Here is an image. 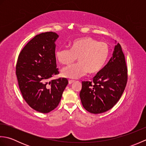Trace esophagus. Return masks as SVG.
Listing matches in <instances>:
<instances>
[{
    "label": "esophagus",
    "mask_w": 146,
    "mask_h": 146,
    "mask_svg": "<svg viewBox=\"0 0 146 146\" xmlns=\"http://www.w3.org/2000/svg\"><path fill=\"white\" fill-rule=\"evenodd\" d=\"M74 82H75V80H68V83H69L70 85H71V83H73Z\"/></svg>",
    "instance_id": "1"
}]
</instances>
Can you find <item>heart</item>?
<instances>
[{
  "label": "heart",
  "mask_w": 146,
  "mask_h": 146,
  "mask_svg": "<svg viewBox=\"0 0 146 146\" xmlns=\"http://www.w3.org/2000/svg\"><path fill=\"white\" fill-rule=\"evenodd\" d=\"M110 49L107 43L99 42L91 37L75 39L71 49L61 48L56 51V57L62 64H70L78 57V63L64 68L62 75L72 79L84 76L88 72H98L104 66L109 56Z\"/></svg>",
  "instance_id": "b5f03b06"
}]
</instances>
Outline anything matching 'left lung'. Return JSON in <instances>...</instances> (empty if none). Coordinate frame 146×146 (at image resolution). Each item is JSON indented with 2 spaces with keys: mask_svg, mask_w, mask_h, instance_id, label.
<instances>
[{
  "mask_svg": "<svg viewBox=\"0 0 146 146\" xmlns=\"http://www.w3.org/2000/svg\"><path fill=\"white\" fill-rule=\"evenodd\" d=\"M127 67L121 46H115L112 57L92 82H82L80 97L83 107L92 113L111 109L123 94L127 82Z\"/></svg>",
  "mask_w": 146,
  "mask_h": 146,
  "instance_id": "8db88e82",
  "label": "left lung"
}]
</instances>
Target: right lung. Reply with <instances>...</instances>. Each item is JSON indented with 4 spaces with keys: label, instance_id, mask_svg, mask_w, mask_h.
I'll use <instances>...</instances> for the list:
<instances>
[{
    "label": "right lung",
    "instance_id": "1",
    "mask_svg": "<svg viewBox=\"0 0 146 146\" xmlns=\"http://www.w3.org/2000/svg\"><path fill=\"white\" fill-rule=\"evenodd\" d=\"M58 35L53 32L36 35L19 54L15 67L19 87L24 100L34 110L46 113L57 107L68 83L59 78L54 42Z\"/></svg>",
    "mask_w": 146,
    "mask_h": 146
}]
</instances>
